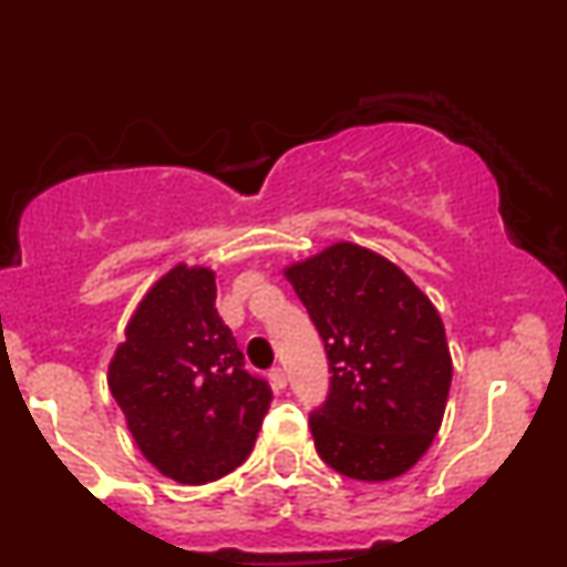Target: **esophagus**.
<instances>
[{
  "mask_svg": "<svg viewBox=\"0 0 567 567\" xmlns=\"http://www.w3.org/2000/svg\"><path fill=\"white\" fill-rule=\"evenodd\" d=\"M269 379H271V383H275V389H285V386H288V375H285L282 368L271 370Z\"/></svg>",
  "mask_w": 567,
  "mask_h": 567,
  "instance_id": "obj_1",
  "label": "esophagus"
}]
</instances>
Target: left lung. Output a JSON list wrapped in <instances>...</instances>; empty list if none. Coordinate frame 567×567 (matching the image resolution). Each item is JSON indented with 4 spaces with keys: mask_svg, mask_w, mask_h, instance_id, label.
<instances>
[{
    "mask_svg": "<svg viewBox=\"0 0 567 567\" xmlns=\"http://www.w3.org/2000/svg\"><path fill=\"white\" fill-rule=\"evenodd\" d=\"M330 365V392L309 415L330 470L383 483L432 445L445 415L453 362L434 303L400 266L336 243L285 269Z\"/></svg>",
    "mask_w": 567,
    "mask_h": 567,
    "instance_id": "left-lung-1",
    "label": "left lung"
}]
</instances>
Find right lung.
Here are the masks:
<instances>
[{
  "instance_id": "obj_1",
  "label": "right lung",
  "mask_w": 567,
  "mask_h": 567,
  "mask_svg": "<svg viewBox=\"0 0 567 567\" xmlns=\"http://www.w3.org/2000/svg\"><path fill=\"white\" fill-rule=\"evenodd\" d=\"M109 389L148 464L184 485L237 470L271 402L218 317L216 275L186 264L157 279L130 317Z\"/></svg>"
}]
</instances>
